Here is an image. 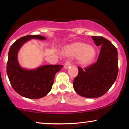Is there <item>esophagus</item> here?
<instances>
[{
    "mask_svg": "<svg viewBox=\"0 0 129 129\" xmlns=\"http://www.w3.org/2000/svg\"><path fill=\"white\" fill-rule=\"evenodd\" d=\"M70 66H71V63L69 61H67L64 64V69H67L68 68H69Z\"/></svg>",
    "mask_w": 129,
    "mask_h": 129,
    "instance_id": "34e87169",
    "label": "esophagus"
}]
</instances>
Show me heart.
<instances>
[{"mask_svg": "<svg viewBox=\"0 0 129 129\" xmlns=\"http://www.w3.org/2000/svg\"><path fill=\"white\" fill-rule=\"evenodd\" d=\"M63 55L67 57H76L77 62L83 66H87L95 60L97 52L92 46L81 41H76L66 46Z\"/></svg>", "mask_w": 129, "mask_h": 129, "instance_id": "b5f03b06", "label": "heart"}]
</instances>
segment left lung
<instances>
[{"label":"left lung","mask_w":129,"mask_h":129,"mask_svg":"<svg viewBox=\"0 0 129 129\" xmlns=\"http://www.w3.org/2000/svg\"><path fill=\"white\" fill-rule=\"evenodd\" d=\"M101 49L97 62L84 70L79 67L73 88L79 95L90 99L103 95L112 86L118 73V52L109 40L102 37H91Z\"/></svg>","instance_id":"left-lung-1"}]
</instances>
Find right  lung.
<instances>
[{
    "mask_svg": "<svg viewBox=\"0 0 129 129\" xmlns=\"http://www.w3.org/2000/svg\"><path fill=\"white\" fill-rule=\"evenodd\" d=\"M32 39L45 40L41 35H27L17 40L11 46L7 66L8 77L13 89L26 98L38 99L44 97L52 89L56 73L63 67L61 65H45L35 69L23 68L18 60L22 46Z\"/></svg>",
    "mask_w": 129,
    "mask_h": 129,
    "instance_id": "obj_1",
    "label": "right lung"
}]
</instances>
